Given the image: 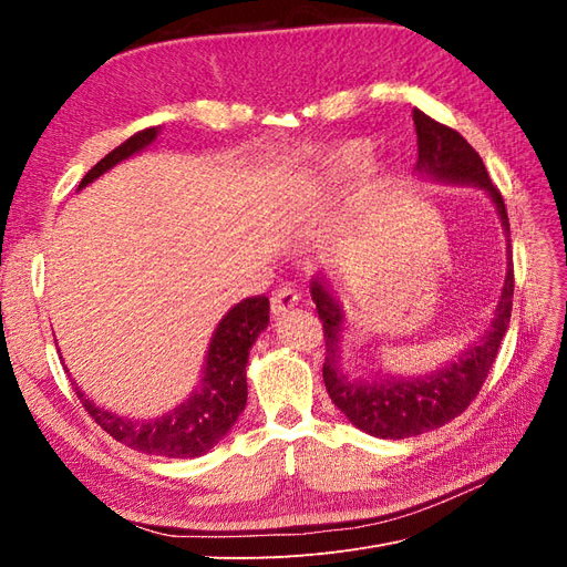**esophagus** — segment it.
Here are the masks:
<instances>
[{
    "label": "esophagus",
    "mask_w": 567,
    "mask_h": 567,
    "mask_svg": "<svg viewBox=\"0 0 567 567\" xmlns=\"http://www.w3.org/2000/svg\"><path fill=\"white\" fill-rule=\"evenodd\" d=\"M298 302H300V296L293 288H288V286L279 288L277 293L271 296V312H274V317H284L286 312L293 310Z\"/></svg>",
    "instance_id": "1"
}]
</instances>
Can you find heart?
I'll return each mask as SVG.
<instances>
[{"mask_svg": "<svg viewBox=\"0 0 567 567\" xmlns=\"http://www.w3.org/2000/svg\"><path fill=\"white\" fill-rule=\"evenodd\" d=\"M371 146L362 140L338 144L310 163V167L293 182L298 192H307L310 186H333L357 177L369 165Z\"/></svg>", "mask_w": 567, "mask_h": 567, "instance_id": "obj_1", "label": "heart"}]
</instances>
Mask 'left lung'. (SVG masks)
Wrapping results in <instances>:
<instances>
[{"mask_svg":"<svg viewBox=\"0 0 567 567\" xmlns=\"http://www.w3.org/2000/svg\"><path fill=\"white\" fill-rule=\"evenodd\" d=\"M419 136V175L437 182L471 184L483 188L496 205L502 217V227L508 236L506 205L487 175L483 158L463 136L427 117L423 111H411ZM312 300L317 305L319 319L323 323L326 357H323V383L333 404L346 414L352 425L373 437L404 440L414 437L461 416L483 388L494 357L499 352L506 336L513 307V260L508 241V269L502 288V298L496 302L489 329L480 336L473 346L463 348L458 359L433 373L416 375V379H398V375H375L373 381L350 379L340 371V338L346 331V312L331 293L326 279H312Z\"/></svg>","mask_w":567,"mask_h":567,"instance_id":"obj_1","label":"left lung"}]
</instances>
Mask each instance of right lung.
I'll return each instance as SVG.
<instances>
[{
    "label": "right lung",
    "mask_w": 567,
    "mask_h": 567,
    "mask_svg": "<svg viewBox=\"0 0 567 567\" xmlns=\"http://www.w3.org/2000/svg\"><path fill=\"white\" fill-rule=\"evenodd\" d=\"M161 127H146L132 134L127 142L113 148L106 158H101L87 175L82 177L80 188L92 184L111 167L142 153L156 142ZM269 323V300L265 296L246 298L221 317L210 338L208 357L203 364V379L198 388L188 394V400L156 419H130L113 414V411L96 406L84 398V392L75 385L78 400L87 409V414L104 427V431L123 442L125 447L156 454L167 458H196L210 452L215 444L229 433L238 414L246 409L248 381L246 364L252 342Z\"/></svg>",
    "instance_id": "right-lung-1"
}]
</instances>
